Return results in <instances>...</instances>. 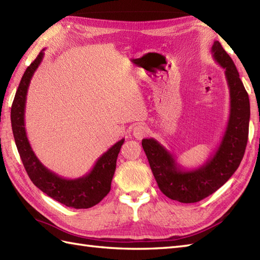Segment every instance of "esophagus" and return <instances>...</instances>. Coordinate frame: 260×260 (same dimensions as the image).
I'll list each match as a JSON object with an SVG mask.
<instances>
[{"instance_id":"34e87169","label":"esophagus","mask_w":260,"mask_h":260,"mask_svg":"<svg viewBox=\"0 0 260 260\" xmlns=\"http://www.w3.org/2000/svg\"><path fill=\"white\" fill-rule=\"evenodd\" d=\"M147 133H148V129L144 125H136L133 128V135L137 140L144 139V137L147 135Z\"/></svg>"}]
</instances>
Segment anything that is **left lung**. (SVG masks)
<instances>
[{
  "label": "left lung",
  "instance_id": "8db88e82",
  "mask_svg": "<svg viewBox=\"0 0 260 260\" xmlns=\"http://www.w3.org/2000/svg\"><path fill=\"white\" fill-rule=\"evenodd\" d=\"M212 57L224 69L230 95L227 127L217 150L201 167L186 170L172 153L154 139L142 140L151 170L165 196L182 203H194L212 194L227 182L244 157L249 129L250 104L233 59L219 41L211 48Z\"/></svg>",
  "mask_w": 260,
  "mask_h": 260
}]
</instances>
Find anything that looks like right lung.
<instances>
[{
    "label": "right lung",
    "mask_w": 260,
    "mask_h": 260,
    "mask_svg": "<svg viewBox=\"0 0 260 260\" xmlns=\"http://www.w3.org/2000/svg\"><path fill=\"white\" fill-rule=\"evenodd\" d=\"M43 51L45 49L40 51L35 61L26 68L11 108V124L15 144L27 175L33 184L43 193L69 208H91L101 202L110 191V184L116 170V161L125 140L123 139L115 143L97 159L90 172L77 179H64L47 169L39 161L27 140L24 127V113L27 89L33 74L42 61L45 54Z\"/></svg>",
    "instance_id": "obj_1"
}]
</instances>
